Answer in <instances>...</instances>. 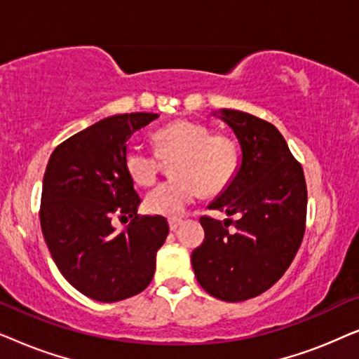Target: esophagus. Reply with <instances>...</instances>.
I'll return each instance as SVG.
<instances>
[{
	"instance_id": "1",
	"label": "esophagus",
	"mask_w": 359,
	"mask_h": 359,
	"mask_svg": "<svg viewBox=\"0 0 359 359\" xmlns=\"http://www.w3.org/2000/svg\"><path fill=\"white\" fill-rule=\"evenodd\" d=\"M168 224H170V230H173V232H175V230L178 229L181 224H183V220H181V219H170Z\"/></svg>"
}]
</instances>
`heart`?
Instances as JSON below:
<instances>
[{
  "label": "heart",
  "instance_id": "heart-1",
  "mask_svg": "<svg viewBox=\"0 0 359 359\" xmlns=\"http://www.w3.org/2000/svg\"><path fill=\"white\" fill-rule=\"evenodd\" d=\"M154 142L161 158L176 160L165 181L150 191L145 205L151 214L176 219L201 194H217L232 183L240 151L232 137L212 135L210 127L194 121H175L155 132ZM158 155L139 144L126 151V170L140 186H150L160 171Z\"/></svg>",
  "mask_w": 359,
  "mask_h": 359
}]
</instances>
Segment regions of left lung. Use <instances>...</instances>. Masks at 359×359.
I'll use <instances>...</instances> for the list:
<instances>
[{"mask_svg": "<svg viewBox=\"0 0 359 359\" xmlns=\"http://www.w3.org/2000/svg\"><path fill=\"white\" fill-rule=\"evenodd\" d=\"M237 137L242 160L209 209L240 214L232 220L201 217L205 238L191 255L196 279L210 296L240 302L266 291L286 273L306 230L307 189L276 127L248 112L214 111Z\"/></svg>", "mask_w": 359, "mask_h": 359, "instance_id": "left-lung-1", "label": "left lung"}]
</instances>
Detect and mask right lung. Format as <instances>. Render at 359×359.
Here are the masks:
<instances>
[{"label": "right lung", "mask_w": 359, "mask_h": 359, "mask_svg": "<svg viewBox=\"0 0 359 359\" xmlns=\"http://www.w3.org/2000/svg\"><path fill=\"white\" fill-rule=\"evenodd\" d=\"M158 114L106 117L53 150L42 183L41 227L63 278L85 296L117 302L149 286L168 235L161 215L139 217L142 203L126 170L129 139ZM133 220L116 233L112 215Z\"/></svg>", "instance_id": "add662e5"}]
</instances>
